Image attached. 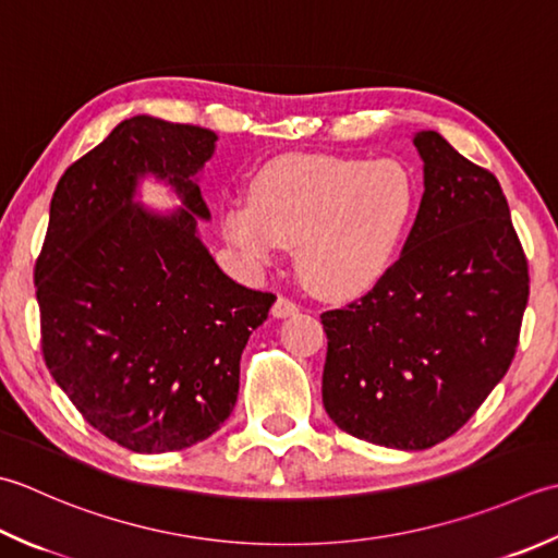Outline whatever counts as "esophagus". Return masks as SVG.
I'll list each match as a JSON object with an SVG mask.
<instances>
[{"label": "esophagus", "mask_w": 558, "mask_h": 558, "mask_svg": "<svg viewBox=\"0 0 558 558\" xmlns=\"http://www.w3.org/2000/svg\"><path fill=\"white\" fill-rule=\"evenodd\" d=\"M298 312H300V304L286 298V294H280L276 304H272V316H278V319H282V316H290V314H298Z\"/></svg>", "instance_id": "1"}]
</instances>
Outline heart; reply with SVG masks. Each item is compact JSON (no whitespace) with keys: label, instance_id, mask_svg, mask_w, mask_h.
<instances>
[{"label":"heart","instance_id":"obj_1","mask_svg":"<svg viewBox=\"0 0 558 558\" xmlns=\"http://www.w3.org/2000/svg\"><path fill=\"white\" fill-rule=\"evenodd\" d=\"M423 189L399 159L288 155L266 163L251 201L225 210V232L254 260L294 246L314 292L367 288L395 264L416 222Z\"/></svg>","mask_w":558,"mask_h":558}]
</instances>
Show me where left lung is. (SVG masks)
<instances>
[{"mask_svg": "<svg viewBox=\"0 0 558 558\" xmlns=\"http://www.w3.org/2000/svg\"><path fill=\"white\" fill-rule=\"evenodd\" d=\"M416 222L363 298L322 314V399L343 433L425 450L474 416L515 357L527 256L498 179L433 130L413 137Z\"/></svg>", "mask_w": 558, "mask_h": 558, "instance_id": "left-lung-1", "label": "left lung"}]
</instances>
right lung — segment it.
Here are the masks:
<instances>
[{
    "instance_id": "right-lung-1",
    "label": "right lung",
    "mask_w": 558,
    "mask_h": 558,
    "mask_svg": "<svg viewBox=\"0 0 558 558\" xmlns=\"http://www.w3.org/2000/svg\"><path fill=\"white\" fill-rule=\"evenodd\" d=\"M198 125L135 116L62 173L36 260L40 351L82 418L155 454L220 428L239 395V357L272 292L239 286L195 234L210 217L191 181L215 149ZM151 170L180 191L171 218L132 205Z\"/></svg>"
}]
</instances>
